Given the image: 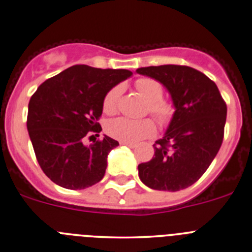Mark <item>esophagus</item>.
<instances>
[{
  "instance_id": "esophagus-1",
  "label": "esophagus",
  "mask_w": 252,
  "mask_h": 252,
  "mask_svg": "<svg viewBox=\"0 0 252 252\" xmlns=\"http://www.w3.org/2000/svg\"><path fill=\"white\" fill-rule=\"evenodd\" d=\"M120 144L121 145H126V146H128V148H131V149H134L135 146V144H133V143H128V141H120Z\"/></svg>"
}]
</instances>
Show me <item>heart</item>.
<instances>
[{
    "label": "heart",
    "mask_w": 252,
    "mask_h": 252,
    "mask_svg": "<svg viewBox=\"0 0 252 252\" xmlns=\"http://www.w3.org/2000/svg\"><path fill=\"white\" fill-rule=\"evenodd\" d=\"M135 88L148 101V112L154 115L162 125L170 123L175 108L171 103L163 100V87L159 82L150 77H143L135 82ZM123 94V86H115L107 93L103 98V111L107 114H114L118 111ZM107 132L111 137L121 141L137 143L151 137L156 132V125L151 119L132 120L127 118H115L107 124Z\"/></svg>",
    "instance_id": "heart-1"
}]
</instances>
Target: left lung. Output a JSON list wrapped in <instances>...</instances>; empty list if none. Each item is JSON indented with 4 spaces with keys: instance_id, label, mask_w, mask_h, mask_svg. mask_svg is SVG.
Wrapping results in <instances>:
<instances>
[{
    "instance_id": "8db88e82",
    "label": "left lung",
    "mask_w": 252,
    "mask_h": 252,
    "mask_svg": "<svg viewBox=\"0 0 252 252\" xmlns=\"http://www.w3.org/2000/svg\"><path fill=\"white\" fill-rule=\"evenodd\" d=\"M137 72L162 83L175 107L168 129L154 144L151 160L138 165L149 188L177 191L194 185L217 156L227 107L219 89L205 73L185 65L139 67Z\"/></svg>"
}]
</instances>
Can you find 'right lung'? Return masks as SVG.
<instances>
[{"mask_svg":"<svg viewBox=\"0 0 252 252\" xmlns=\"http://www.w3.org/2000/svg\"><path fill=\"white\" fill-rule=\"evenodd\" d=\"M131 76L125 69L73 65L39 86L28 103L27 129L39 165L52 182L76 190L103 179L107 156L119 143L107 135L89 146L83 141L92 133L98 137L104 96Z\"/></svg>","mask_w":252,"mask_h":252,"instance_id":"right-lung-1","label":"right lung"}]
</instances>
